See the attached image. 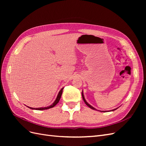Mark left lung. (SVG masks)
<instances>
[{"mask_svg":"<svg viewBox=\"0 0 146 146\" xmlns=\"http://www.w3.org/2000/svg\"><path fill=\"white\" fill-rule=\"evenodd\" d=\"M82 98H83V100H84V102H85V103L86 104V105L88 106V107H89L90 108H91V109H92V110H97L95 108H94L93 107H92L91 105H90L89 104H88L87 102L86 101V100H85V98H84V96H83V91H82ZM116 109H117V108H115V109H114V110H112L111 111H114V110H116ZM103 112H104V111H102Z\"/></svg>","mask_w":146,"mask_h":146,"instance_id":"left-lung-1","label":"left lung"}]
</instances>
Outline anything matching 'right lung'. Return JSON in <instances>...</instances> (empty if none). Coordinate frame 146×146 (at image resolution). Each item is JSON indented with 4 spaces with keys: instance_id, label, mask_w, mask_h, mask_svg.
<instances>
[{
    "instance_id": "1",
    "label": "right lung",
    "mask_w": 146,
    "mask_h": 146,
    "mask_svg": "<svg viewBox=\"0 0 146 146\" xmlns=\"http://www.w3.org/2000/svg\"><path fill=\"white\" fill-rule=\"evenodd\" d=\"M63 88H61V90L60 91V92H58V96H57L56 97V100L54 101V102L51 105H50L49 107H41V108H31V107H27L28 108H30V109H32V110H47V109H48V108H53L54 107H55V106L58 103V102L60 101V98H61V94H62V92H63Z\"/></svg>"
}]
</instances>
